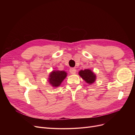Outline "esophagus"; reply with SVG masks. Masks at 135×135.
Instances as JSON below:
<instances>
[{"mask_svg":"<svg viewBox=\"0 0 135 135\" xmlns=\"http://www.w3.org/2000/svg\"><path fill=\"white\" fill-rule=\"evenodd\" d=\"M70 73H71V74H75V73H76V69H75V68H70Z\"/></svg>","mask_w":135,"mask_h":135,"instance_id":"34e87169","label":"esophagus"}]
</instances>
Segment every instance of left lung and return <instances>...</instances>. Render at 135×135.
I'll return each mask as SVG.
<instances>
[{"label":"left lung","instance_id":"left-lung-1","mask_svg":"<svg viewBox=\"0 0 135 135\" xmlns=\"http://www.w3.org/2000/svg\"><path fill=\"white\" fill-rule=\"evenodd\" d=\"M79 75L81 77V78L89 84L95 82L96 79V75L89 69H85L84 70H81L79 71Z\"/></svg>","mask_w":135,"mask_h":135}]
</instances>
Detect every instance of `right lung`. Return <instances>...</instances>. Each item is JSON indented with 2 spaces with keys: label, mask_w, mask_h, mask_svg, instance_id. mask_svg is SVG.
<instances>
[{
  "label": "right lung",
  "mask_w": 135,
  "mask_h": 135,
  "mask_svg": "<svg viewBox=\"0 0 135 135\" xmlns=\"http://www.w3.org/2000/svg\"><path fill=\"white\" fill-rule=\"evenodd\" d=\"M67 76V73L62 70L52 71L49 75L48 81L52 87H57L60 86L62 81Z\"/></svg>",
  "instance_id": "obj_1"
}]
</instances>
